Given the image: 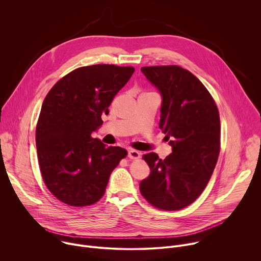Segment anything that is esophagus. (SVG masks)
<instances>
[{"label": "esophagus", "instance_id": "1", "mask_svg": "<svg viewBox=\"0 0 261 261\" xmlns=\"http://www.w3.org/2000/svg\"><path fill=\"white\" fill-rule=\"evenodd\" d=\"M128 157L129 159H132V160H137L140 158V153L136 150H130L128 152Z\"/></svg>", "mask_w": 261, "mask_h": 261}]
</instances>
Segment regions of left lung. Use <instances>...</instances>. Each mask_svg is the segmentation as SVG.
<instances>
[{
    "mask_svg": "<svg viewBox=\"0 0 261 261\" xmlns=\"http://www.w3.org/2000/svg\"><path fill=\"white\" fill-rule=\"evenodd\" d=\"M142 73L161 93L160 128L172 153L160 159L142 156L151 173L141 180V195L164 211L181 210L203 192L220 153V116L210 92L179 66L142 67Z\"/></svg>",
    "mask_w": 261,
    "mask_h": 261,
    "instance_id": "1",
    "label": "left lung"
}]
</instances>
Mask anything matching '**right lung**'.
I'll return each instance as SVG.
<instances>
[{
  "label": "right lung",
  "mask_w": 261,
  "mask_h": 261,
  "mask_svg": "<svg viewBox=\"0 0 261 261\" xmlns=\"http://www.w3.org/2000/svg\"><path fill=\"white\" fill-rule=\"evenodd\" d=\"M132 66L97 64L62 77L46 95L36 126V146L43 181L50 193L71 206L96 203L110 173L127 156L105 146L92 133L134 72Z\"/></svg>",
  "instance_id": "right-lung-1"
}]
</instances>
